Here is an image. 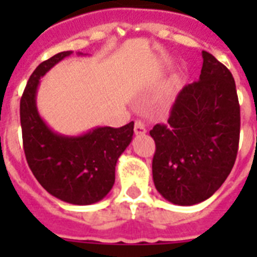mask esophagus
<instances>
[{
  "mask_svg": "<svg viewBox=\"0 0 257 257\" xmlns=\"http://www.w3.org/2000/svg\"><path fill=\"white\" fill-rule=\"evenodd\" d=\"M135 133L136 135H144V133H147V126H145L144 121L136 120V122H135Z\"/></svg>",
  "mask_w": 257,
  "mask_h": 257,
  "instance_id": "obj_1",
  "label": "esophagus"
}]
</instances>
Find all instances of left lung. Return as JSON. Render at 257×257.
<instances>
[{"label": "left lung", "instance_id": "1", "mask_svg": "<svg viewBox=\"0 0 257 257\" xmlns=\"http://www.w3.org/2000/svg\"><path fill=\"white\" fill-rule=\"evenodd\" d=\"M199 81L180 90L167 124H156L155 187L165 200L195 205L209 199L235 164L240 105L232 73L203 50Z\"/></svg>", "mask_w": 257, "mask_h": 257}]
</instances>
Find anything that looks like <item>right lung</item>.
<instances>
[{"mask_svg":"<svg viewBox=\"0 0 257 257\" xmlns=\"http://www.w3.org/2000/svg\"><path fill=\"white\" fill-rule=\"evenodd\" d=\"M72 53L54 54L30 76L20 102L22 141L30 171L50 195L74 205H89L112 189L117 160L132 141L135 122L121 128L97 126L80 136H64L46 125L36 104L40 78Z\"/></svg>","mask_w":257,"mask_h":257,"instance_id":"right-lung-1","label":"right lung"}]
</instances>
